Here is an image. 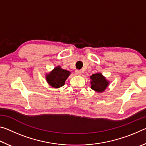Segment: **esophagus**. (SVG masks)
Wrapping results in <instances>:
<instances>
[{
  "instance_id": "esophagus-1",
  "label": "esophagus",
  "mask_w": 146,
  "mask_h": 146,
  "mask_svg": "<svg viewBox=\"0 0 146 146\" xmlns=\"http://www.w3.org/2000/svg\"><path fill=\"white\" fill-rule=\"evenodd\" d=\"M81 73H82V71L80 70H76L75 71V74L76 75H80Z\"/></svg>"
}]
</instances>
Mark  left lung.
Instances as JSON below:
<instances>
[{
    "label": "left lung",
    "mask_w": 146,
    "mask_h": 146,
    "mask_svg": "<svg viewBox=\"0 0 146 146\" xmlns=\"http://www.w3.org/2000/svg\"><path fill=\"white\" fill-rule=\"evenodd\" d=\"M91 79V88L97 92H102L108 87L109 82L101 73L93 74L90 76Z\"/></svg>",
    "instance_id": "obj_1"
}]
</instances>
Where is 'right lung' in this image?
<instances>
[{
    "label": "right lung",
    "instance_id": "obj_1",
    "mask_svg": "<svg viewBox=\"0 0 146 146\" xmlns=\"http://www.w3.org/2000/svg\"><path fill=\"white\" fill-rule=\"evenodd\" d=\"M70 74V71L62 70L60 66H58L46 76V80L52 87L60 88L64 85L65 81Z\"/></svg>",
    "mask_w": 146,
    "mask_h": 146
}]
</instances>
